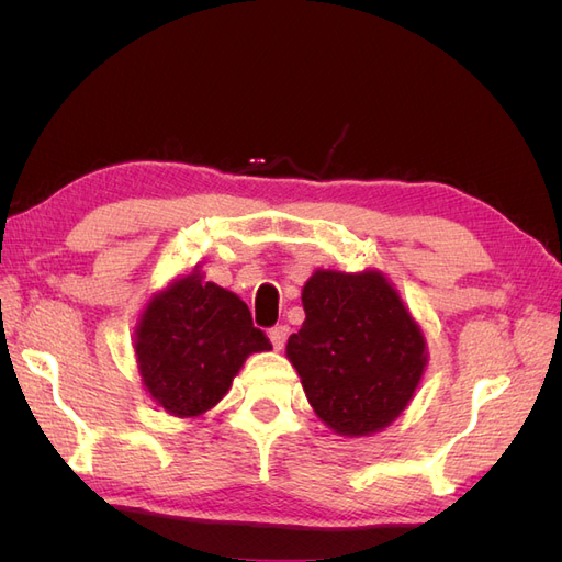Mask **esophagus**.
Masks as SVG:
<instances>
[{
	"mask_svg": "<svg viewBox=\"0 0 562 562\" xmlns=\"http://www.w3.org/2000/svg\"><path fill=\"white\" fill-rule=\"evenodd\" d=\"M288 335H291V328H288V326H274L269 330V339H271V345H274L277 351H281L285 347Z\"/></svg>",
	"mask_w": 562,
	"mask_h": 562,
	"instance_id": "obj_1",
	"label": "esophagus"
}]
</instances>
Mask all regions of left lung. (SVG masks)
Wrapping results in <instances>:
<instances>
[{
    "instance_id": "8db88e82",
    "label": "left lung",
    "mask_w": 562,
    "mask_h": 562,
    "mask_svg": "<svg viewBox=\"0 0 562 562\" xmlns=\"http://www.w3.org/2000/svg\"><path fill=\"white\" fill-rule=\"evenodd\" d=\"M304 323L285 356L314 413L339 436L394 422L427 368V339L382 271L316 269L302 288Z\"/></svg>"
}]
</instances>
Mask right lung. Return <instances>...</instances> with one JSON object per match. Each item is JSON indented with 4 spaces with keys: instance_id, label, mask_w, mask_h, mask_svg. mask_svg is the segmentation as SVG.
<instances>
[{
    "instance_id": "add662e5",
    "label": "right lung",
    "mask_w": 562,
    "mask_h": 562,
    "mask_svg": "<svg viewBox=\"0 0 562 562\" xmlns=\"http://www.w3.org/2000/svg\"><path fill=\"white\" fill-rule=\"evenodd\" d=\"M271 349L246 302L199 269L151 295L135 326L147 394L168 415L199 417L223 401L250 353Z\"/></svg>"
}]
</instances>
